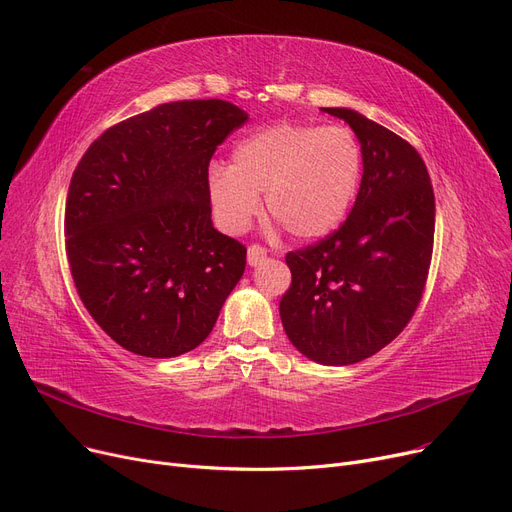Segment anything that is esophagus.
<instances>
[{
	"label": "esophagus",
	"instance_id": "34e87169",
	"mask_svg": "<svg viewBox=\"0 0 512 512\" xmlns=\"http://www.w3.org/2000/svg\"><path fill=\"white\" fill-rule=\"evenodd\" d=\"M265 259H267V251H265L263 247H259V245H251V247L247 249V263H249L251 267L261 265Z\"/></svg>",
	"mask_w": 512,
	"mask_h": 512
}]
</instances>
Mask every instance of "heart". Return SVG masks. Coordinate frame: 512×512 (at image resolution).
I'll use <instances>...</instances> for the list:
<instances>
[{
	"mask_svg": "<svg viewBox=\"0 0 512 512\" xmlns=\"http://www.w3.org/2000/svg\"><path fill=\"white\" fill-rule=\"evenodd\" d=\"M363 161L351 128L278 122L240 139L230 166L213 164L207 193L228 232L249 228L263 195L267 215L294 238L317 240L334 232L351 211Z\"/></svg>",
	"mask_w": 512,
	"mask_h": 512,
	"instance_id": "1",
	"label": "heart"
}]
</instances>
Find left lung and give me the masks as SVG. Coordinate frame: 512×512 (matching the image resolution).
I'll list each match as a JSON object with an SVG mask.
<instances>
[{
	"instance_id": "obj_1",
	"label": "left lung",
	"mask_w": 512,
	"mask_h": 512,
	"mask_svg": "<svg viewBox=\"0 0 512 512\" xmlns=\"http://www.w3.org/2000/svg\"><path fill=\"white\" fill-rule=\"evenodd\" d=\"M321 112L357 134L363 180L334 234L286 255L292 284L280 317L299 353L340 367L382 351L409 324L432 261L436 201L423 159L405 139L348 107Z\"/></svg>"
}]
</instances>
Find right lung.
<instances>
[{
	"label": "right lung",
	"mask_w": 512,
	"mask_h": 512,
	"mask_svg": "<svg viewBox=\"0 0 512 512\" xmlns=\"http://www.w3.org/2000/svg\"><path fill=\"white\" fill-rule=\"evenodd\" d=\"M249 114L172 101L107 128L72 174L70 272L91 317L126 351L170 359L213 330L247 249L213 228L211 155Z\"/></svg>",
	"instance_id": "add662e5"
}]
</instances>
